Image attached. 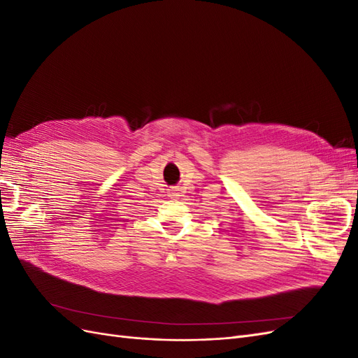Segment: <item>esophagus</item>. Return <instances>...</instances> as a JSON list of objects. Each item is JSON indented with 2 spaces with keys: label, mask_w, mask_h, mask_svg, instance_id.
Masks as SVG:
<instances>
[{
  "label": "esophagus",
  "mask_w": 358,
  "mask_h": 358,
  "mask_svg": "<svg viewBox=\"0 0 358 358\" xmlns=\"http://www.w3.org/2000/svg\"><path fill=\"white\" fill-rule=\"evenodd\" d=\"M169 196H170L171 199H178V197L180 196V192H179L178 188H171V189L169 191Z\"/></svg>",
  "instance_id": "obj_1"
}]
</instances>
